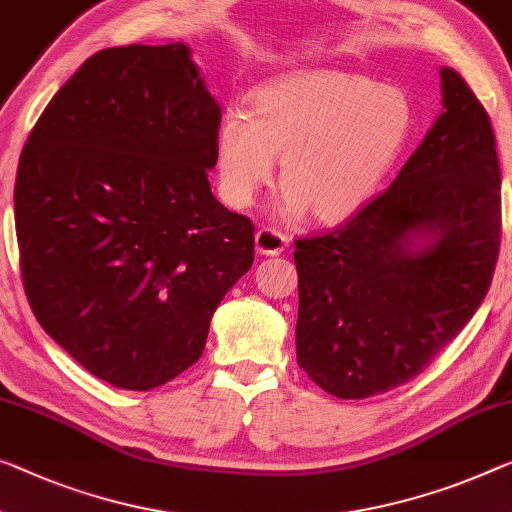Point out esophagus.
<instances>
[{
  "label": "esophagus",
  "instance_id": "obj_1",
  "mask_svg": "<svg viewBox=\"0 0 512 512\" xmlns=\"http://www.w3.org/2000/svg\"><path fill=\"white\" fill-rule=\"evenodd\" d=\"M288 238L274 229H261L256 233V251L263 256H279L286 251Z\"/></svg>",
  "mask_w": 512,
  "mask_h": 512
}]
</instances>
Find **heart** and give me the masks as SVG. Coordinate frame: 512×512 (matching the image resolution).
<instances>
[{
	"label": "heart",
	"mask_w": 512,
	"mask_h": 512,
	"mask_svg": "<svg viewBox=\"0 0 512 512\" xmlns=\"http://www.w3.org/2000/svg\"><path fill=\"white\" fill-rule=\"evenodd\" d=\"M416 132L410 93L332 68L274 75L229 107L215 132V176L233 208L254 206L281 157L279 212L348 222L375 199Z\"/></svg>",
	"instance_id": "obj_1"
}]
</instances>
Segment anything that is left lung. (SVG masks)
Wrapping results in <instances>:
<instances>
[{
  "mask_svg": "<svg viewBox=\"0 0 512 512\" xmlns=\"http://www.w3.org/2000/svg\"><path fill=\"white\" fill-rule=\"evenodd\" d=\"M442 112L389 190L334 233L295 242L297 364L336 398L410 382L490 288L501 171L490 116L453 68Z\"/></svg>",
  "mask_w": 512,
  "mask_h": 512,
  "instance_id": "1",
  "label": "left lung"
}]
</instances>
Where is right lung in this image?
<instances>
[{
	"mask_svg": "<svg viewBox=\"0 0 512 512\" xmlns=\"http://www.w3.org/2000/svg\"><path fill=\"white\" fill-rule=\"evenodd\" d=\"M219 121L190 45L109 47L54 93L22 148L13 203L31 311L119 389L190 368L254 263V226L210 192Z\"/></svg>",
	"mask_w": 512,
	"mask_h": 512,
	"instance_id": "1",
	"label": "right lung"
}]
</instances>
